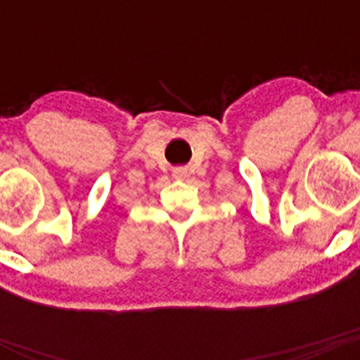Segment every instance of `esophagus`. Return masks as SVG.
<instances>
[{
  "label": "esophagus",
  "instance_id": "obj_1",
  "mask_svg": "<svg viewBox=\"0 0 360 360\" xmlns=\"http://www.w3.org/2000/svg\"><path fill=\"white\" fill-rule=\"evenodd\" d=\"M174 176H176V178H184V176H186V171H184V169L174 171Z\"/></svg>",
  "mask_w": 360,
  "mask_h": 360
}]
</instances>
